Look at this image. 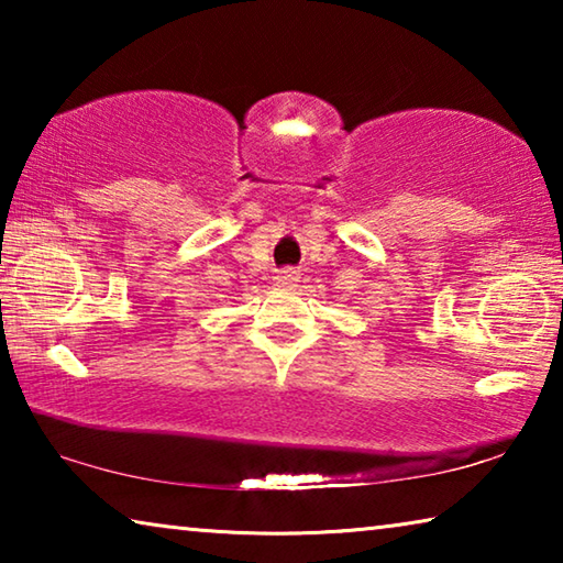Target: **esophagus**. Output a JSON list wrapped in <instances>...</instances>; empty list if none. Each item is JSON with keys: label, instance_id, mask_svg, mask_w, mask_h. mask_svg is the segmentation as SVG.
Returning <instances> with one entry per match:
<instances>
[{"label": "esophagus", "instance_id": "34e87169", "mask_svg": "<svg viewBox=\"0 0 563 563\" xmlns=\"http://www.w3.org/2000/svg\"><path fill=\"white\" fill-rule=\"evenodd\" d=\"M275 280H278L280 285H290V288H292V285L298 283V271L285 268V271H280V273H278V278H275Z\"/></svg>", "mask_w": 563, "mask_h": 563}]
</instances>
